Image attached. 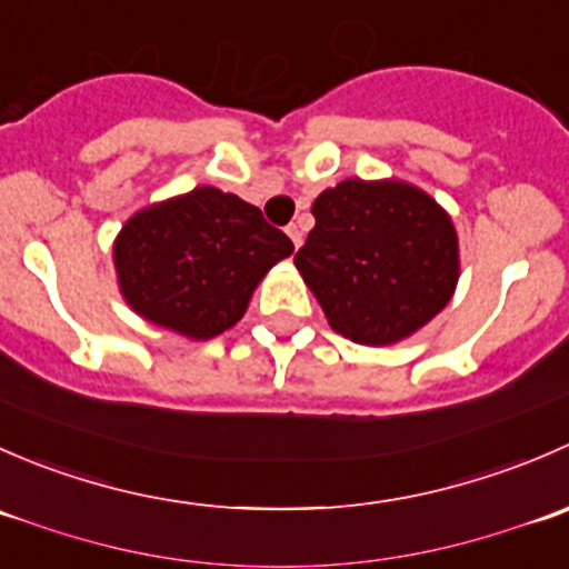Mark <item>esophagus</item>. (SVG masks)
<instances>
[{
    "mask_svg": "<svg viewBox=\"0 0 569 569\" xmlns=\"http://www.w3.org/2000/svg\"><path fill=\"white\" fill-rule=\"evenodd\" d=\"M286 233H289V239L295 242V248H300V244H302V228L297 226V222H291V226L286 228Z\"/></svg>",
    "mask_w": 569,
    "mask_h": 569,
    "instance_id": "34e87169",
    "label": "esophagus"
}]
</instances>
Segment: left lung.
Masks as SVG:
<instances>
[{"instance_id": "8db88e82", "label": "left lung", "mask_w": 569, "mask_h": 569, "mask_svg": "<svg viewBox=\"0 0 569 569\" xmlns=\"http://www.w3.org/2000/svg\"><path fill=\"white\" fill-rule=\"evenodd\" d=\"M317 226L295 256L327 325L388 347L429 325L455 297L460 237L449 211L399 178H347L311 206Z\"/></svg>"}]
</instances>
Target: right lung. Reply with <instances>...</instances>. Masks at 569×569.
<instances>
[{
    "label": "right lung",
    "mask_w": 569,
    "mask_h": 569,
    "mask_svg": "<svg viewBox=\"0 0 569 569\" xmlns=\"http://www.w3.org/2000/svg\"><path fill=\"white\" fill-rule=\"evenodd\" d=\"M295 244L261 209L217 187L134 211L112 244L126 306L148 325L209 341L244 317L256 286Z\"/></svg>",
    "instance_id": "1"
}]
</instances>
